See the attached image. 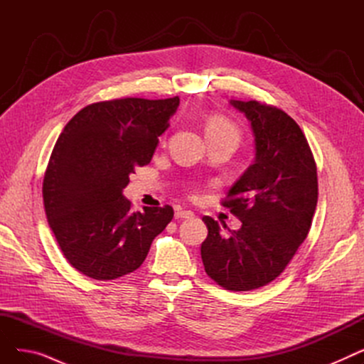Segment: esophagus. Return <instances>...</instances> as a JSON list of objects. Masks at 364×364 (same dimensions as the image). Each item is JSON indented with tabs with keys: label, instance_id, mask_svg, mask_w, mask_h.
Masks as SVG:
<instances>
[{
	"label": "esophagus",
	"instance_id": "obj_1",
	"mask_svg": "<svg viewBox=\"0 0 364 364\" xmlns=\"http://www.w3.org/2000/svg\"><path fill=\"white\" fill-rule=\"evenodd\" d=\"M195 214L192 211H183V209H178V211L176 213V218L177 220H181V218H193Z\"/></svg>",
	"mask_w": 364,
	"mask_h": 364
}]
</instances>
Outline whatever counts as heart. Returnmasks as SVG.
I'll list each match as a JSON object with an SVG mask.
<instances>
[{"instance_id": "heart-1", "label": "heart", "mask_w": 364, "mask_h": 364, "mask_svg": "<svg viewBox=\"0 0 364 364\" xmlns=\"http://www.w3.org/2000/svg\"><path fill=\"white\" fill-rule=\"evenodd\" d=\"M205 134L209 143L214 141H240V129L230 119L221 114H211L205 122Z\"/></svg>"}]
</instances>
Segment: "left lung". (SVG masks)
<instances>
[{"instance_id": "8db88e82", "label": "left lung", "mask_w": 364, "mask_h": 364, "mask_svg": "<svg viewBox=\"0 0 364 364\" xmlns=\"http://www.w3.org/2000/svg\"><path fill=\"white\" fill-rule=\"evenodd\" d=\"M255 137V161L221 205L242 221L223 232L203 217L200 255L206 274L227 291H254L273 282L307 237L317 205V168L299 125L283 110L257 100H230Z\"/></svg>"}]
</instances>
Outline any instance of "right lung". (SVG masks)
Here are the masks:
<instances>
[{
	"label": "right lung",
	"mask_w": 364,
	"mask_h": 364,
	"mask_svg": "<svg viewBox=\"0 0 364 364\" xmlns=\"http://www.w3.org/2000/svg\"><path fill=\"white\" fill-rule=\"evenodd\" d=\"M180 99L92 103L66 124L43 183L48 224L73 269L95 280L137 270L174 217L169 205L132 213L122 190L151 161Z\"/></svg>",
	"instance_id": "obj_1"
}]
</instances>
